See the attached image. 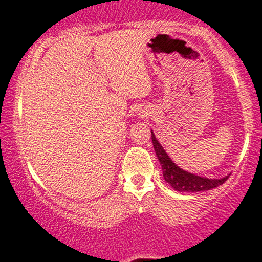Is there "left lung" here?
I'll return each instance as SVG.
<instances>
[{"label":"left lung","mask_w":262,"mask_h":262,"mask_svg":"<svg viewBox=\"0 0 262 262\" xmlns=\"http://www.w3.org/2000/svg\"><path fill=\"white\" fill-rule=\"evenodd\" d=\"M151 142H153L154 150L158 159L160 161V165L163 167L164 179L173 189L179 192H200V190H209L219 187L227 181L230 176L222 177V179H206V177L196 176L194 173H189L187 171L180 169L179 166L170 159L164 148L160 146L157 141L156 136L151 132Z\"/></svg>","instance_id":"1"}]
</instances>
